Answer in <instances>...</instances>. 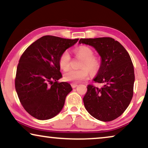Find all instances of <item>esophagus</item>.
I'll return each mask as SVG.
<instances>
[{
    "label": "esophagus",
    "instance_id": "34e87169",
    "mask_svg": "<svg viewBox=\"0 0 148 148\" xmlns=\"http://www.w3.org/2000/svg\"><path fill=\"white\" fill-rule=\"evenodd\" d=\"M77 86V84H71V87L73 88H75Z\"/></svg>",
    "mask_w": 148,
    "mask_h": 148
}]
</instances>
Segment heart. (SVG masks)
<instances>
[{
    "mask_svg": "<svg viewBox=\"0 0 148 148\" xmlns=\"http://www.w3.org/2000/svg\"><path fill=\"white\" fill-rule=\"evenodd\" d=\"M75 53L80 57L84 58L81 67L78 70L69 69L64 73V79L69 82L79 83L82 82L89 77L90 70L91 72H96L100 66V62L94 56H93V50L88 46H80L74 50ZM71 56L68 51H64L60 56V67L64 71L67 70L70 66Z\"/></svg>",
    "mask_w": 148,
    "mask_h": 148,
    "instance_id": "obj_1",
    "label": "heart"
}]
</instances>
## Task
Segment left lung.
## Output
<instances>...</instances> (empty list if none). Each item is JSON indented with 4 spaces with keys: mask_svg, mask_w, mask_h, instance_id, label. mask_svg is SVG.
Here are the masks:
<instances>
[{
    "mask_svg": "<svg viewBox=\"0 0 148 148\" xmlns=\"http://www.w3.org/2000/svg\"><path fill=\"white\" fill-rule=\"evenodd\" d=\"M79 44L94 47L101 57L94 82L103 86L88 85L83 99L85 108L99 121L114 120L125 112L133 98L135 74L130 56L112 38H82Z\"/></svg>",
    "mask_w": 148,
    "mask_h": 148,
    "instance_id": "obj_1",
    "label": "left lung"
}]
</instances>
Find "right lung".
<instances>
[{
  "mask_svg": "<svg viewBox=\"0 0 148 148\" xmlns=\"http://www.w3.org/2000/svg\"><path fill=\"white\" fill-rule=\"evenodd\" d=\"M79 39L45 36L25 50L17 65L15 81L18 98L24 109L38 120H48L63 108L72 90L69 84L58 82L60 56Z\"/></svg>",
  "mask_w": 148,
  "mask_h": 148,
  "instance_id": "1",
  "label": "right lung"
}]
</instances>
